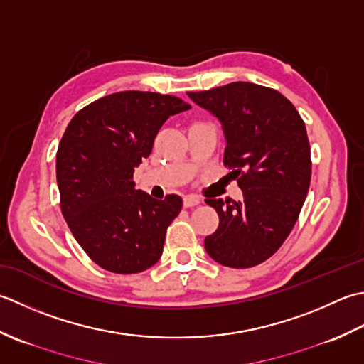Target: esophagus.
Segmentation results:
<instances>
[{"label": "esophagus", "mask_w": 364, "mask_h": 364, "mask_svg": "<svg viewBox=\"0 0 364 364\" xmlns=\"http://www.w3.org/2000/svg\"><path fill=\"white\" fill-rule=\"evenodd\" d=\"M198 204H201V199L195 195H188L183 198V207H187V209H190V207H195Z\"/></svg>", "instance_id": "1"}]
</instances>
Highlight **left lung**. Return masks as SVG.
Segmentation results:
<instances>
[{"instance_id":"8db88e82","label":"left lung","mask_w":364,"mask_h":364,"mask_svg":"<svg viewBox=\"0 0 364 364\" xmlns=\"http://www.w3.org/2000/svg\"><path fill=\"white\" fill-rule=\"evenodd\" d=\"M223 127V163L243 191L239 203L205 199L220 217L205 251L218 264L248 269L275 255L308 195L311 147L299 111L275 89L235 81L187 92Z\"/></svg>"}]
</instances>
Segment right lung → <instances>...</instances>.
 Listing matches in <instances>:
<instances>
[{"label":"right lung","instance_id":"right-lung-1","mask_svg":"<svg viewBox=\"0 0 364 364\" xmlns=\"http://www.w3.org/2000/svg\"><path fill=\"white\" fill-rule=\"evenodd\" d=\"M187 109L174 95L122 91L89 103L65 129L56 154L61 212L102 269L130 275L160 259L182 198L159 201L135 188L133 173L168 117Z\"/></svg>","mask_w":364,"mask_h":364}]
</instances>
